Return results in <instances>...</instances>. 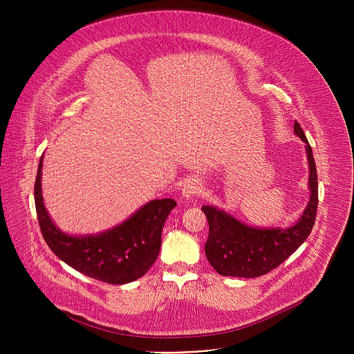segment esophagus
<instances>
[{
  "label": "esophagus",
  "mask_w": 354,
  "mask_h": 354,
  "mask_svg": "<svg viewBox=\"0 0 354 354\" xmlns=\"http://www.w3.org/2000/svg\"><path fill=\"white\" fill-rule=\"evenodd\" d=\"M201 192V182L198 179H187L185 183H183V187H182V196L183 198L189 200L190 197L196 196L197 193Z\"/></svg>",
  "instance_id": "34e87169"
}]
</instances>
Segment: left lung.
I'll use <instances>...</instances> for the list:
<instances>
[{"label":"left lung","instance_id":"obj_1","mask_svg":"<svg viewBox=\"0 0 354 354\" xmlns=\"http://www.w3.org/2000/svg\"><path fill=\"white\" fill-rule=\"evenodd\" d=\"M294 133L306 142L310 169L308 205L299 218L287 228L248 225L214 206L201 210L209 221V238L205 246L206 258L221 276L254 279L263 276L283 263L308 238L318 207V176L313 148L298 122Z\"/></svg>","mask_w":354,"mask_h":354}]
</instances>
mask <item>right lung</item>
Segmentation results:
<instances>
[{
	"mask_svg": "<svg viewBox=\"0 0 354 354\" xmlns=\"http://www.w3.org/2000/svg\"><path fill=\"white\" fill-rule=\"evenodd\" d=\"M41 168L43 156L35 182V206L43 238L53 254L77 272L99 281L126 284L144 276L158 258L162 227L176 201L154 198L113 228L70 235L47 213L41 194Z\"/></svg>",
	"mask_w": 354,
	"mask_h": 354,
	"instance_id": "add662e5",
	"label": "right lung"
}]
</instances>
